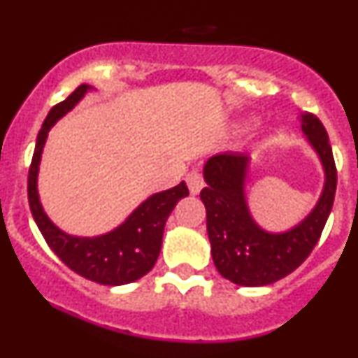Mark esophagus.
I'll return each instance as SVG.
<instances>
[{
  "label": "esophagus",
  "instance_id": "esophagus-1",
  "mask_svg": "<svg viewBox=\"0 0 358 358\" xmlns=\"http://www.w3.org/2000/svg\"><path fill=\"white\" fill-rule=\"evenodd\" d=\"M187 185H189V190L192 196H197V194L201 192V189L204 187V180H202L201 173L196 171V169H192V171L187 175Z\"/></svg>",
  "mask_w": 358,
  "mask_h": 358
}]
</instances>
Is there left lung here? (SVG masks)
<instances>
[{
    "label": "left lung",
    "mask_w": 358,
    "mask_h": 358,
    "mask_svg": "<svg viewBox=\"0 0 358 358\" xmlns=\"http://www.w3.org/2000/svg\"><path fill=\"white\" fill-rule=\"evenodd\" d=\"M298 121L322 166L324 185L315 206L291 229L272 232L252 216L248 201L249 154H215L202 168L206 187L201 190V201L206 208L213 263L220 275L237 286H268L289 275L315 248L333 209L336 166L329 136L313 114L299 112Z\"/></svg>",
    "instance_id": "8db88e82"
}]
</instances>
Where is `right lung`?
Returning <instances> with one entry per match:
<instances>
[{
	"label": "right lung",
	"mask_w": 358,
	"mask_h": 358,
	"mask_svg": "<svg viewBox=\"0 0 358 358\" xmlns=\"http://www.w3.org/2000/svg\"><path fill=\"white\" fill-rule=\"evenodd\" d=\"M93 86L81 85L64 102L57 103L46 115L36 138L34 156L29 168L27 194L32 218L41 230L52 251L76 273L103 286H124L135 282L152 270L161 252L162 232L168 216L182 197L189 196L185 182L173 189L156 192L140 202L122 223L106 234L92 237L72 236L64 232L45 213L38 190L39 164L46 138L59 119L71 112L93 92Z\"/></svg>",
	"instance_id": "add662e5"
}]
</instances>
